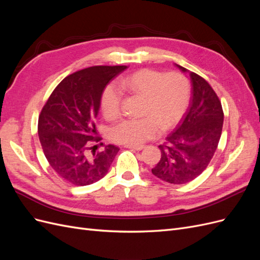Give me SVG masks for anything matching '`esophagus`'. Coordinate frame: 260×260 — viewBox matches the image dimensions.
I'll list each match as a JSON object with an SVG mask.
<instances>
[{
    "label": "esophagus",
    "instance_id": "1",
    "mask_svg": "<svg viewBox=\"0 0 260 260\" xmlns=\"http://www.w3.org/2000/svg\"><path fill=\"white\" fill-rule=\"evenodd\" d=\"M124 146L127 148L132 149V151H142V149L144 148V145H138V146H136V145H124Z\"/></svg>",
    "mask_w": 260,
    "mask_h": 260
}]
</instances>
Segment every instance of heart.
<instances>
[{"label":"heart","instance_id":"1","mask_svg":"<svg viewBox=\"0 0 260 260\" xmlns=\"http://www.w3.org/2000/svg\"><path fill=\"white\" fill-rule=\"evenodd\" d=\"M119 88L145 96L143 118H127L109 128V138L115 143L141 145L156 138L165 129L175 125L184 115L190 102V84L178 73L162 74L142 69L119 80ZM121 92L108 85L101 98V109L108 119L120 113Z\"/></svg>","mask_w":260,"mask_h":260}]
</instances>
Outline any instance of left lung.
Returning <instances> with one entry per match:
<instances>
[{
    "mask_svg": "<svg viewBox=\"0 0 260 260\" xmlns=\"http://www.w3.org/2000/svg\"><path fill=\"white\" fill-rule=\"evenodd\" d=\"M176 66L190 75L191 103L182 121L158 146L161 157L152 174L168 183L184 184L199 177L214 156L222 132L223 111L216 92L204 78Z\"/></svg>",
    "mask_w": 260,
    "mask_h": 260,
    "instance_id": "obj_1",
    "label": "left lung"
}]
</instances>
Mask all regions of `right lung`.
Listing matches in <instances>:
<instances>
[{
	"label": "right lung",
	"instance_id": "add662e5",
	"mask_svg": "<svg viewBox=\"0 0 260 260\" xmlns=\"http://www.w3.org/2000/svg\"><path fill=\"white\" fill-rule=\"evenodd\" d=\"M127 66H93L67 76L43 106L38 135L53 170L74 185H89L103 178L119 148L99 151L94 137L101 98L106 84Z\"/></svg>",
	"mask_w": 260,
	"mask_h": 260
}]
</instances>
